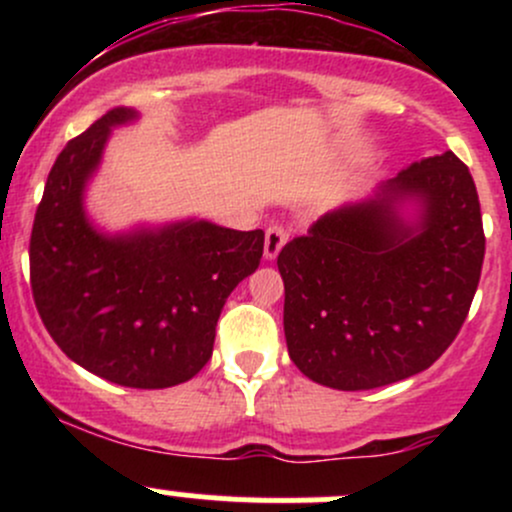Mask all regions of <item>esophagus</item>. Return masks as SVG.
<instances>
[{
    "mask_svg": "<svg viewBox=\"0 0 512 512\" xmlns=\"http://www.w3.org/2000/svg\"><path fill=\"white\" fill-rule=\"evenodd\" d=\"M286 240H289V231L284 226H269L264 233V260H276Z\"/></svg>",
    "mask_w": 512,
    "mask_h": 512,
    "instance_id": "esophagus-1",
    "label": "esophagus"
}]
</instances>
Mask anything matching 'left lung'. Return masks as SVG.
I'll list each match as a JSON object with an SVG mask.
<instances>
[{
    "label": "left lung",
    "mask_w": 512,
    "mask_h": 512,
    "mask_svg": "<svg viewBox=\"0 0 512 512\" xmlns=\"http://www.w3.org/2000/svg\"><path fill=\"white\" fill-rule=\"evenodd\" d=\"M484 245L477 187L452 151L327 211L276 260L291 361L346 392L426 370L469 313Z\"/></svg>",
    "instance_id": "8db88e82"
}]
</instances>
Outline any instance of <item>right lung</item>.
<instances>
[{"label":"right lung","instance_id":"1","mask_svg":"<svg viewBox=\"0 0 512 512\" xmlns=\"http://www.w3.org/2000/svg\"><path fill=\"white\" fill-rule=\"evenodd\" d=\"M139 113L115 108L57 156L31 233L35 308L57 346L88 373L161 390L207 366L226 298L262 260L264 233L207 219L103 231L86 211L115 127Z\"/></svg>","mask_w":512,"mask_h":512}]
</instances>
